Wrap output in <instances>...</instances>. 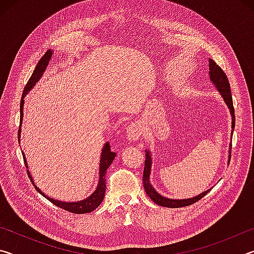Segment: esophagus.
Returning a JSON list of instances; mask_svg holds the SVG:
<instances>
[{
    "label": "esophagus",
    "instance_id": "1",
    "mask_svg": "<svg viewBox=\"0 0 254 254\" xmlns=\"http://www.w3.org/2000/svg\"><path fill=\"white\" fill-rule=\"evenodd\" d=\"M142 135V127L140 123L132 122L127 128V136L130 141H136L139 137Z\"/></svg>",
    "mask_w": 254,
    "mask_h": 254
}]
</instances>
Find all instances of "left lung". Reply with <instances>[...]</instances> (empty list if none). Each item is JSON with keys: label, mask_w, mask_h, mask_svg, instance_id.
I'll use <instances>...</instances> for the list:
<instances>
[{"label": "left lung", "mask_w": 254, "mask_h": 254, "mask_svg": "<svg viewBox=\"0 0 254 254\" xmlns=\"http://www.w3.org/2000/svg\"><path fill=\"white\" fill-rule=\"evenodd\" d=\"M209 78L210 81L216 86L217 91L221 93L222 97L224 98V102L226 103L227 107L230 109V113L232 115V130H233L235 127V114H234V107H233V101H232V94H231V87H230V81L227 79L225 72L223 71L222 68L216 65V63L214 60L209 59ZM232 134H233V131H232ZM231 149L232 144L230 148V157H229V163L231 159ZM151 154L145 150V160H144V169H143V187L144 190L147 192V195L151 198L154 203L158 204L159 206H163V207H169V208H178V207H185V206L191 205L198 201L199 199L203 198V197L207 194L210 190H206L201 194L197 195L196 197H192V198H186V199H170L167 198V197H163L162 195L159 194V192L154 189L151 184H150V171H151Z\"/></svg>", "instance_id": "8db88e82"}]
</instances>
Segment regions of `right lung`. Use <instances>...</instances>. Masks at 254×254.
I'll use <instances>...</instances> for the list:
<instances>
[{"label":"right lung","instance_id":"obj_1","mask_svg":"<svg viewBox=\"0 0 254 254\" xmlns=\"http://www.w3.org/2000/svg\"><path fill=\"white\" fill-rule=\"evenodd\" d=\"M53 57V51L48 50L47 53L42 56L41 59L38 62L36 68H34V70L32 72L31 77H30V79L28 80L27 85H25V87L23 89V93H22V97H21V104H20V123H22V119H23V105H24V96L27 95L29 93L30 89H31L36 83H38V80L41 78L42 74H44V71L46 70L47 66H48L49 64V60ZM20 133H21V127H19V141H20ZM115 152H113L111 150V145L109 142H106L104 147H103L102 150V154H101V163H100V180H98V185L95 189V191L93 192V194L87 197L86 199H83L80 201H71V203H66V201H62V200H58V199H54V198H50V197L47 196L45 192H42L39 188H38L36 185H34L33 179L31 177V175H30L29 170H28V174H29V178L31 179V183L33 184L34 188H36V190L38 192H40V194L46 197L47 199L49 201H51L54 205L58 206V207L68 210V212L70 213H75V214H85V213H91L93 212L94 209H96L98 206L101 205L103 198H104L105 196V188H106V182H105V175H106V170L109 167L111 166V163L113 162L114 158H115ZM23 159H24V163L25 166H27L28 168V163L27 160H25V157H24V153H22Z\"/></svg>","mask_w":254,"mask_h":254}]
</instances>
